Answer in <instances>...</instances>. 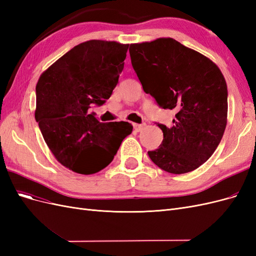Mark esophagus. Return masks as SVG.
<instances>
[{"label":"esophagus","instance_id":"34e87169","mask_svg":"<svg viewBox=\"0 0 256 256\" xmlns=\"http://www.w3.org/2000/svg\"><path fill=\"white\" fill-rule=\"evenodd\" d=\"M134 127L136 132H138V131H141L145 127V124H134Z\"/></svg>","mask_w":256,"mask_h":256}]
</instances>
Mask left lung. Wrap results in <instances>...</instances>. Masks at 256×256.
I'll return each mask as SVG.
<instances>
[{
	"label": "left lung",
	"mask_w": 256,
	"mask_h": 256,
	"mask_svg": "<svg viewBox=\"0 0 256 256\" xmlns=\"http://www.w3.org/2000/svg\"><path fill=\"white\" fill-rule=\"evenodd\" d=\"M131 64L146 94L175 113L173 126L156 122L164 140L150 158L184 174L210 158L226 127L228 86L214 63L173 38L130 44Z\"/></svg>",
	"instance_id": "8db88e82"
}]
</instances>
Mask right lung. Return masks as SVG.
Returning <instances> with one entry per match:
<instances>
[{
    "label": "right lung",
    "mask_w": 256,
    "mask_h": 256,
    "mask_svg": "<svg viewBox=\"0 0 256 256\" xmlns=\"http://www.w3.org/2000/svg\"><path fill=\"white\" fill-rule=\"evenodd\" d=\"M129 44L88 40L52 64L36 85L35 120L46 143L60 164L90 175L109 166L128 122H100L92 104L102 106L118 83Z\"/></svg>",
    "instance_id": "1"
}]
</instances>
